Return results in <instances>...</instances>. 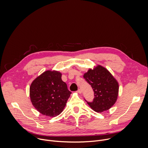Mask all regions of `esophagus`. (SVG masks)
<instances>
[{
    "label": "esophagus",
    "instance_id": "esophagus-1",
    "mask_svg": "<svg viewBox=\"0 0 148 148\" xmlns=\"http://www.w3.org/2000/svg\"><path fill=\"white\" fill-rule=\"evenodd\" d=\"M77 92L79 93V94H81V89H78V90H77Z\"/></svg>",
    "mask_w": 148,
    "mask_h": 148
}]
</instances>
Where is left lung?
<instances>
[{
    "label": "left lung",
    "instance_id": "obj_1",
    "mask_svg": "<svg viewBox=\"0 0 148 148\" xmlns=\"http://www.w3.org/2000/svg\"><path fill=\"white\" fill-rule=\"evenodd\" d=\"M84 78L91 85L94 92L92 102H88L90 107L97 112L109 110L115 103L119 90L118 82L104 67L98 66L90 69L84 75Z\"/></svg>",
    "mask_w": 148,
    "mask_h": 148
}]
</instances>
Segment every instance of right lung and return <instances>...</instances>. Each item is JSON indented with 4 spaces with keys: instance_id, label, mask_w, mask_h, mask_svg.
<instances>
[{
    "instance_id": "obj_1",
    "label": "right lung",
    "mask_w": 148,
    "mask_h": 148,
    "mask_svg": "<svg viewBox=\"0 0 148 148\" xmlns=\"http://www.w3.org/2000/svg\"><path fill=\"white\" fill-rule=\"evenodd\" d=\"M71 94L58 71L44 72L32 82L30 87L33 105L40 113L48 116L61 114Z\"/></svg>"
}]
</instances>
